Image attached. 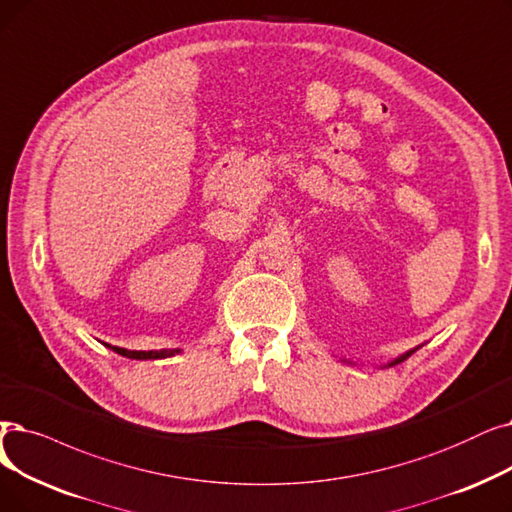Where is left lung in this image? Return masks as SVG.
Segmentation results:
<instances>
[{
  "mask_svg": "<svg viewBox=\"0 0 512 512\" xmlns=\"http://www.w3.org/2000/svg\"><path fill=\"white\" fill-rule=\"evenodd\" d=\"M414 351H416V349H412V351H408V353H404V355H399V358H395V360H393V362H391L389 366H395V364H399V362H404V360H408V358H410V355H412Z\"/></svg>",
  "mask_w": 512,
  "mask_h": 512,
  "instance_id": "1",
  "label": "left lung"
}]
</instances>
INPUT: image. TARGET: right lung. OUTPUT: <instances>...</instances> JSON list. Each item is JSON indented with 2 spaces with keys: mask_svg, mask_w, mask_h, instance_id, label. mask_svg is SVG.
Listing matches in <instances>:
<instances>
[{
  "mask_svg": "<svg viewBox=\"0 0 512 512\" xmlns=\"http://www.w3.org/2000/svg\"><path fill=\"white\" fill-rule=\"evenodd\" d=\"M173 353H180V349H161V351H129L127 358H136V360H148V358H169Z\"/></svg>",
  "mask_w": 512,
  "mask_h": 512,
  "instance_id": "1",
  "label": "right lung"
}]
</instances>
